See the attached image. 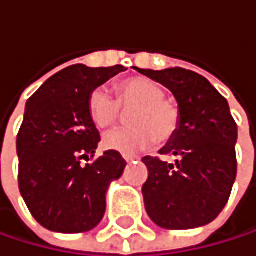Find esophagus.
<instances>
[{"mask_svg": "<svg viewBox=\"0 0 256 256\" xmlns=\"http://www.w3.org/2000/svg\"><path fill=\"white\" fill-rule=\"evenodd\" d=\"M124 160L126 162V163H130V162H132V160H136L134 157H128V156H124Z\"/></svg>", "mask_w": 256, "mask_h": 256, "instance_id": "34e87169", "label": "esophagus"}]
</instances>
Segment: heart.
<instances>
[{
    "label": "heart",
    "mask_w": 256,
    "mask_h": 256,
    "mask_svg": "<svg viewBox=\"0 0 256 256\" xmlns=\"http://www.w3.org/2000/svg\"><path fill=\"white\" fill-rule=\"evenodd\" d=\"M164 88L148 78H131L118 85V99L105 86H98L88 98V112L100 130L116 125L122 110H134L128 130H114L104 136L106 150L124 156L145 151L156 140H170L180 125V110L176 100L164 96Z\"/></svg>",
    "instance_id": "obj_1"
}]
</instances>
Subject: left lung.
<instances>
[{"mask_svg":"<svg viewBox=\"0 0 256 256\" xmlns=\"http://www.w3.org/2000/svg\"><path fill=\"white\" fill-rule=\"evenodd\" d=\"M174 94L180 125L160 154L176 163L144 157L150 171L142 192L150 218L163 229H196L226 206L236 177V124L228 100L198 73L184 68H136Z\"/></svg>","mask_w":256,"mask_h":256,"instance_id":"left-lung-1","label":"left lung"}]
</instances>
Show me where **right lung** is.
<instances>
[{
    "instance_id": "obj_1",
    "label": "right lung",
    "mask_w": 256,
    "mask_h": 256,
    "mask_svg": "<svg viewBox=\"0 0 256 256\" xmlns=\"http://www.w3.org/2000/svg\"><path fill=\"white\" fill-rule=\"evenodd\" d=\"M125 70L122 66L67 67L26 104L16 138L18 183L33 218L48 230L86 232L104 218L106 190L126 163L116 151L90 162L100 136L88 112V98Z\"/></svg>"
}]
</instances>
